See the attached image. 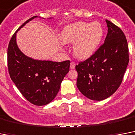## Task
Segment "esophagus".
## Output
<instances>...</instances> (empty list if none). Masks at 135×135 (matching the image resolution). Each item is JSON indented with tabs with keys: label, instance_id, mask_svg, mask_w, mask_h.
Segmentation results:
<instances>
[{
	"label": "esophagus",
	"instance_id": "esophagus-1",
	"mask_svg": "<svg viewBox=\"0 0 135 135\" xmlns=\"http://www.w3.org/2000/svg\"><path fill=\"white\" fill-rule=\"evenodd\" d=\"M75 67V64L73 62H71V64H70V69H74Z\"/></svg>",
	"mask_w": 135,
	"mask_h": 135
}]
</instances>
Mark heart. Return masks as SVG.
I'll return each instance as SVG.
<instances>
[{
    "instance_id": "b5f03b06",
    "label": "heart",
    "mask_w": 135,
    "mask_h": 135,
    "mask_svg": "<svg viewBox=\"0 0 135 135\" xmlns=\"http://www.w3.org/2000/svg\"><path fill=\"white\" fill-rule=\"evenodd\" d=\"M103 30L98 22H77L66 26L60 35L64 44L73 45V53L80 60L90 57L99 46Z\"/></svg>"
}]
</instances>
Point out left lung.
I'll use <instances>...</instances> for the list:
<instances>
[{"label":"left lung","instance_id":"8db88e82","mask_svg":"<svg viewBox=\"0 0 135 135\" xmlns=\"http://www.w3.org/2000/svg\"><path fill=\"white\" fill-rule=\"evenodd\" d=\"M106 21L105 42L90 57L79 62L77 86L86 98L102 100L112 96L122 83L129 62V50L123 32Z\"/></svg>","mask_w":135,"mask_h":135}]
</instances>
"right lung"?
Returning a JSON list of instances; mask_svg holds the SVG:
<instances>
[{
  "label": "right lung",
  "mask_w": 135,
  "mask_h": 135,
  "mask_svg": "<svg viewBox=\"0 0 135 135\" xmlns=\"http://www.w3.org/2000/svg\"><path fill=\"white\" fill-rule=\"evenodd\" d=\"M26 21L11 38L7 49V66L12 80L28 101L35 105H45L55 98L65 75L69 71L70 62H62L37 60L26 56L16 44V32L27 23Z\"/></svg>",
  "instance_id": "1"
}]
</instances>
